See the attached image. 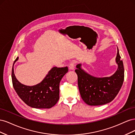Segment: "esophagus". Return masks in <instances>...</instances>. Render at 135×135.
Returning a JSON list of instances; mask_svg holds the SVG:
<instances>
[{"instance_id": "1", "label": "esophagus", "mask_w": 135, "mask_h": 135, "mask_svg": "<svg viewBox=\"0 0 135 135\" xmlns=\"http://www.w3.org/2000/svg\"><path fill=\"white\" fill-rule=\"evenodd\" d=\"M75 62H74V61H73V62H71L69 65V69H70V70H74V68H75Z\"/></svg>"}]
</instances>
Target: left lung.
Here are the masks:
<instances>
[{"label":"left lung","instance_id":"8db88e82","mask_svg":"<svg viewBox=\"0 0 135 135\" xmlns=\"http://www.w3.org/2000/svg\"><path fill=\"white\" fill-rule=\"evenodd\" d=\"M117 48L116 62L118 68L110 77L96 78L85 73L81 65H76L75 73L78 75V84L81 97L85 103L91 106L102 105L113 101L118 95L123 84L124 70Z\"/></svg>","mask_w":135,"mask_h":135}]
</instances>
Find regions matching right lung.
Wrapping results in <instances>:
<instances>
[{
  "label": "right lung",
  "instance_id": "obj_1",
  "mask_svg": "<svg viewBox=\"0 0 135 135\" xmlns=\"http://www.w3.org/2000/svg\"><path fill=\"white\" fill-rule=\"evenodd\" d=\"M18 59L15 60L12 70L13 86L24 103L30 107L36 109H50L59 100L60 82L68 71V68L54 67L40 83L27 86L19 82L14 74L13 65Z\"/></svg>",
  "mask_w": 135,
  "mask_h": 135
}]
</instances>
